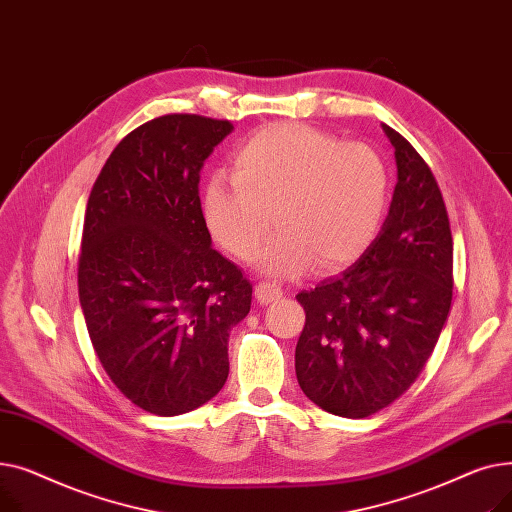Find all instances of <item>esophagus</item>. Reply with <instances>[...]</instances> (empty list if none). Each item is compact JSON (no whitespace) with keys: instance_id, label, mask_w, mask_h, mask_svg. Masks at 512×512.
Returning <instances> with one entry per match:
<instances>
[{"instance_id":"1","label":"esophagus","mask_w":512,"mask_h":512,"mask_svg":"<svg viewBox=\"0 0 512 512\" xmlns=\"http://www.w3.org/2000/svg\"><path fill=\"white\" fill-rule=\"evenodd\" d=\"M282 297V288L274 282H259L255 286V299L259 305H270Z\"/></svg>"}]
</instances>
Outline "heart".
Masks as SVG:
<instances>
[{"label":"heart","mask_w":512,"mask_h":512,"mask_svg":"<svg viewBox=\"0 0 512 512\" xmlns=\"http://www.w3.org/2000/svg\"><path fill=\"white\" fill-rule=\"evenodd\" d=\"M392 186L378 149L284 122L236 149L230 178L215 176L205 188L203 218L213 240L240 261L259 255L278 220L282 232L259 257L263 272L292 276L311 263L336 270L378 236Z\"/></svg>","instance_id":"heart-1"}]
</instances>
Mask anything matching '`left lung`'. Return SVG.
<instances>
[{"label":"left lung","mask_w":512,"mask_h":512,"mask_svg":"<svg viewBox=\"0 0 512 512\" xmlns=\"http://www.w3.org/2000/svg\"><path fill=\"white\" fill-rule=\"evenodd\" d=\"M398 182L388 218L359 261L297 294L305 328L294 367L319 409L363 419L405 394L452 303V234L440 186L415 147L384 124Z\"/></svg>","instance_id":"left-lung-1"}]
</instances>
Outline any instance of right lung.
Wrapping results in <instances>:
<instances>
[{"label":"right lung","mask_w":512,"mask_h":512,"mask_svg":"<svg viewBox=\"0 0 512 512\" xmlns=\"http://www.w3.org/2000/svg\"><path fill=\"white\" fill-rule=\"evenodd\" d=\"M232 122L168 114L128 132L87 203L78 294L114 386L147 413L193 411L228 380L253 286L211 249L199 174Z\"/></svg>","instance_id":"obj_1"}]
</instances>
